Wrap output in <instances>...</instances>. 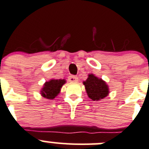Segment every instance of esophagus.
<instances>
[{"label":"esophagus","instance_id":"obj_1","mask_svg":"<svg viewBox=\"0 0 149 149\" xmlns=\"http://www.w3.org/2000/svg\"><path fill=\"white\" fill-rule=\"evenodd\" d=\"M69 81L72 82H77L78 81V77L77 76H73V75H70L68 78Z\"/></svg>","mask_w":149,"mask_h":149}]
</instances>
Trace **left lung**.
<instances>
[{
  "label": "left lung",
  "mask_w": 149,
  "mask_h": 149,
  "mask_svg": "<svg viewBox=\"0 0 149 149\" xmlns=\"http://www.w3.org/2000/svg\"><path fill=\"white\" fill-rule=\"evenodd\" d=\"M88 96L91 100L98 101L104 99L109 93V88L107 82L93 74H88V77L83 82Z\"/></svg>",
  "instance_id": "obj_1"
}]
</instances>
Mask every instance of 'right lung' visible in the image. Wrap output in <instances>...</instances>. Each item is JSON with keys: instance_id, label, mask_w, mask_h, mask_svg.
Returning a JSON list of instances; mask_svg holds the SVG:
<instances>
[{"instance_id": "right-lung-1", "label": "right lung", "mask_w": 149, "mask_h": 149, "mask_svg": "<svg viewBox=\"0 0 149 149\" xmlns=\"http://www.w3.org/2000/svg\"><path fill=\"white\" fill-rule=\"evenodd\" d=\"M64 79H51L43 84V87L40 90V95L44 98L53 100L59 94L61 88L66 83Z\"/></svg>"}]
</instances>
